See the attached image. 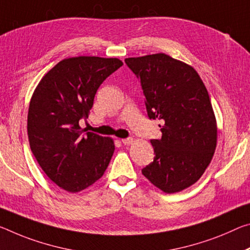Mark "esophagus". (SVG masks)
I'll return each instance as SVG.
<instances>
[{
	"instance_id": "1",
	"label": "esophagus",
	"mask_w": 250,
	"mask_h": 250,
	"mask_svg": "<svg viewBox=\"0 0 250 250\" xmlns=\"http://www.w3.org/2000/svg\"><path fill=\"white\" fill-rule=\"evenodd\" d=\"M132 141H133L132 138H125V139H121V142H122V144H124L125 146L131 145Z\"/></svg>"
}]
</instances>
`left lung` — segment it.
Returning a JSON list of instances; mask_svg holds the SVG:
<instances>
[{"label": "left lung", "mask_w": 250, "mask_h": 250, "mask_svg": "<svg viewBox=\"0 0 250 250\" xmlns=\"http://www.w3.org/2000/svg\"><path fill=\"white\" fill-rule=\"evenodd\" d=\"M125 62L141 83L149 119L165 122L162 137L151 139L154 158L142 175L162 191H181L203 176L216 149L208 91L195 69L165 53Z\"/></svg>", "instance_id": "1"}]
</instances>
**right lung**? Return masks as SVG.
Listing matches in <instances>:
<instances>
[{
    "mask_svg": "<svg viewBox=\"0 0 250 250\" xmlns=\"http://www.w3.org/2000/svg\"><path fill=\"white\" fill-rule=\"evenodd\" d=\"M124 64L119 59H64L35 89L27 114V136L45 175L70 192L88 188L104 176L114 151L112 139L81 129L97 90Z\"/></svg>",
    "mask_w": 250,
    "mask_h": 250,
    "instance_id": "add662e5",
    "label": "right lung"
}]
</instances>
